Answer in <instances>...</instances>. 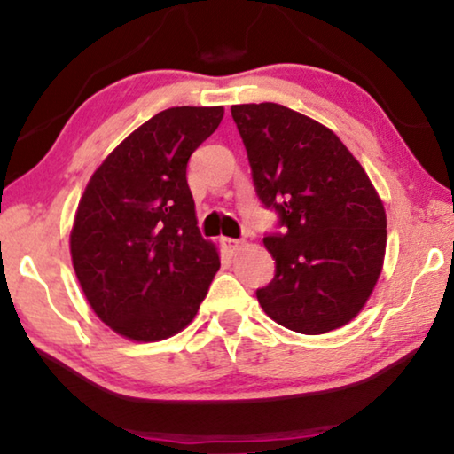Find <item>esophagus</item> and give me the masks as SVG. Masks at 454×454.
<instances>
[{"instance_id":"obj_1","label":"esophagus","mask_w":454,"mask_h":454,"mask_svg":"<svg viewBox=\"0 0 454 454\" xmlns=\"http://www.w3.org/2000/svg\"><path fill=\"white\" fill-rule=\"evenodd\" d=\"M241 246V241L231 239V237H221V247L227 251V254H235L237 247Z\"/></svg>"}]
</instances>
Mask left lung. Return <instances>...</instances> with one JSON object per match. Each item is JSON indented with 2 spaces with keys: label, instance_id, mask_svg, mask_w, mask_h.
<instances>
[{
  "label": "left lung",
  "instance_id": "obj_1",
  "mask_svg": "<svg viewBox=\"0 0 454 454\" xmlns=\"http://www.w3.org/2000/svg\"><path fill=\"white\" fill-rule=\"evenodd\" d=\"M255 194L278 213L263 246L276 274L263 312L302 334L347 325L381 274L386 211L372 180L329 128L278 103L231 107Z\"/></svg>",
  "mask_w": 454,
  "mask_h": 454
}]
</instances>
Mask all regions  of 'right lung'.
Segmentation results:
<instances>
[{
	"label": "right lung",
	"mask_w": 454,
	"mask_h": 454,
	"mask_svg": "<svg viewBox=\"0 0 454 454\" xmlns=\"http://www.w3.org/2000/svg\"><path fill=\"white\" fill-rule=\"evenodd\" d=\"M223 107H170L90 176L71 231L74 274L95 315L134 340L168 339L197 315L221 268L197 227L188 158Z\"/></svg>",
	"instance_id": "right-lung-1"
}]
</instances>
